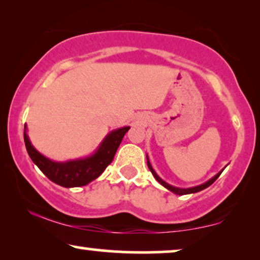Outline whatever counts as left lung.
Returning a JSON list of instances; mask_svg holds the SVG:
<instances>
[{
    "mask_svg": "<svg viewBox=\"0 0 260 260\" xmlns=\"http://www.w3.org/2000/svg\"><path fill=\"white\" fill-rule=\"evenodd\" d=\"M147 163H148V168L150 169V172H151V174L152 175H154V177L156 180L158 181L159 183L162 184L163 187H166L167 189H169L170 191H173V193H175V194H179V195H184V194H190V193H197V191H200V190H202V189H205V188H207V187H209L211 186V184L214 182V181L218 179V177L220 176V174L222 173V170L220 173H218L216 174V175L214 176V177H212L211 180L209 181H207V182L206 183H204V184H200V186H197V187H193V188H187V189H183V188H176V187H173V186H170V184H168V183H166L165 181L163 180H161L159 179V177L157 176V174L155 173V170L152 169V167H151V165H150V162H149V158H148V156H147Z\"/></svg>",
    "mask_w": 260,
    "mask_h": 260,
    "instance_id": "obj_1",
    "label": "left lung"
}]
</instances>
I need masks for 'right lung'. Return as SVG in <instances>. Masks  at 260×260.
I'll use <instances>...</instances> for the list:
<instances>
[{
  "mask_svg": "<svg viewBox=\"0 0 260 260\" xmlns=\"http://www.w3.org/2000/svg\"><path fill=\"white\" fill-rule=\"evenodd\" d=\"M24 127H26V125H24ZM129 129V126H125L109 134L101 147H99L97 152L92 155L91 157L66 163L53 162L51 159L46 158L45 156H42L40 152H38L33 145L30 144L26 131L23 134V138L28 155H29L31 161L39 167V169L54 183L70 188L85 186V184L97 179L104 172L106 167L112 162L124 135L127 133Z\"/></svg>",
  "mask_w": 260,
  "mask_h": 260,
  "instance_id": "obj_1",
  "label": "right lung"
}]
</instances>
